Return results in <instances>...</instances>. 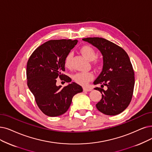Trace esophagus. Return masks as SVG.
<instances>
[{
    "instance_id": "34e87169",
    "label": "esophagus",
    "mask_w": 152,
    "mask_h": 152,
    "mask_svg": "<svg viewBox=\"0 0 152 152\" xmlns=\"http://www.w3.org/2000/svg\"><path fill=\"white\" fill-rule=\"evenodd\" d=\"M83 91H86V92H89V91L92 90V88H90V87H85L83 88Z\"/></svg>"
}]
</instances>
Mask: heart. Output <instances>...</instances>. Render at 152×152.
Here are the masks:
<instances>
[{"instance_id":"1","label":"heart","mask_w":152,"mask_h":152,"mask_svg":"<svg viewBox=\"0 0 152 152\" xmlns=\"http://www.w3.org/2000/svg\"><path fill=\"white\" fill-rule=\"evenodd\" d=\"M80 52L82 56L88 59L90 61H92L96 57V53L94 48L90 45H84L81 47ZM73 57V53L70 52L67 56H66L65 59V65L66 67H69L71 64V60ZM97 62V61H95ZM94 78V75L91 72H82L78 73L75 74L74 77V80L78 83L81 85H87L88 82L92 80Z\"/></svg>"}]
</instances>
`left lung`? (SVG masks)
Returning a JSON list of instances; mask_svg holds the SVG:
<instances>
[{"label": "left lung", "mask_w": 152, "mask_h": 152, "mask_svg": "<svg viewBox=\"0 0 152 152\" xmlns=\"http://www.w3.org/2000/svg\"><path fill=\"white\" fill-rule=\"evenodd\" d=\"M98 48L103 56V68L94 84L102 94L96 104L98 110L107 115L124 112L131 102L135 85L134 71L129 57L122 48L107 39L89 37L82 39ZM107 87L105 91L102 88Z\"/></svg>", "instance_id": "left-lung-1"}]
</instances>
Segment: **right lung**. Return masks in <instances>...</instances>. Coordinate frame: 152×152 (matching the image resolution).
<instances>
[{
    "instance_id": "add662e5",
    "label": "right lung",
    "mask_w": 152,
    "mask_h": 152,
    "mask_svg": "<svg viewBox=\"0 0 152 152\" xmlns=\"http://www.w3.org/2000/svg\"><path fill=\"white\" fill-rule=\"evenodd\" d=\"M78 40H53L36 48L27 65V86L40 110L48 117H57L69 108L72 98L83 89L70 77L63 75L65 59ZM59 76L69 83L61 88L56 85Z\"/></svg>"
}]
</instances>
